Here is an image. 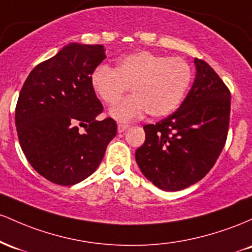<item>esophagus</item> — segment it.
<instances>
[{"label":"esophagus","instance_id":"esophagus-1","mask_svg":"<svg viewBox=\"0 0 252 252\" xmlns=\"http://www.w3.org/2000/svg\"><path fill=\"white\" fill-rule=\"evenodd\" d=\"M128 127L129 126L127 125V124H118V132L119 133H123V132H125Z\"/></svg>","mask_w":252,"mask_h":252}]
</instances>
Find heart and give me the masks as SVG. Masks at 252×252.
Instances as JSON below:
<instances>
[{
    "label": "heart",
    "mask_w": 252,
    "mask_h": 252,
    "mask_svg": "<svg viewBox=\"0 0 252 252\" xmlns=\"http://www.w3.org/2000/svg\"><path fill=\"white\" fill-rule=\"evenodd\" d=\"M191 81V67L180 57H165L150 51L124 56L115 69L98 65L90 76L96 96L106 104L115 103L131 87L133 95L112 107L109 114L131 121L148 112L152 118L171 114L182 102Z\"/></svg>",
    "instance_id": "b5f03b06"
}]
</instances>
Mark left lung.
I'll use <instances>...</instances> for the list:
<instances>
[{
    "instance_id": "obj_1",
    "label": "left lung",
    "mask_w": 252,
    "mask_h": 252,
    "mask_svg": "<svg viewBox=\"0 0 252 252\" xmlns=\"http://www.w3.org/2000/svg\"><path fill=\"white\" fill-rule=\"evenodd\" d=\"M196 75L180 108L156 125H145L135 151L140 171L157 188L177 191L206 176L225 145L231 94L218 73L194 58Z\"/></svg>"
}]
</instances>
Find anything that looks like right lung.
<instances>
[{"mask_svg": "<svg viewBox=\"0 0 252 252\" xmlns=\"http://www.w3.org/2000/svg\"><path fill=\"white\" fill-rule=\"evenodd\" d=\"M104 51L103 45L67 44L36 65L20 92V145L34 170L56 185L73 186L89 177L117 134L112 118L96 120L103 107L90 83ZM80 126L86 132L78 131Z\"/></svg>", "mask_w": 252, "mask_h": 252, "instance_id": "right-lung-1", "label": "right lung"}]
</instances>
